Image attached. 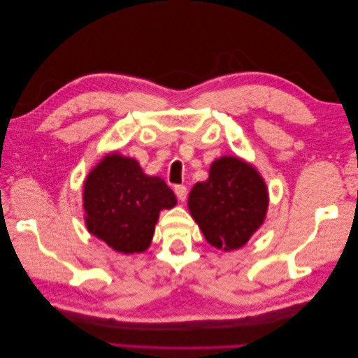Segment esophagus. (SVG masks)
Here are the masks:
<instances>
[{"label":"esophagus","mask_w":358,"mask_h":358,"mask_svg":"<svg viewBox=\"0 0 358 358\" xmlns=\"http://www.w3.org/2000/svg\"><path fill=\"white\" fill-rule=\"evenodd\" d=\"M174 192H176V196L179 198V201L184 203L187 200V195H189V192H187L185 185H176Z\"/></svg>","instance_id":"obj_1"}]
</instances>
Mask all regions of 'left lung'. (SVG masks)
I'll return each instance as SVG.
<instances>
[{"instance_id":"8db88e82","label":"left lung","mask_w":358,"mask_h":358,"mask_svg":"<svg viewBox=\"0 0 358 358\" xmlns=\"http://www.w3.org/2000/svg\"><path fill=\"white\" fill-rule=\"evenodd\" d=\"M268 187L254 165L224 155L213 162L209 178L196 182L189 210L215 249L230 252L248 244L266 217Z\"/></svg>"}]
</instances>
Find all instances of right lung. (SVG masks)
Segmentation results:
<instances>
[{"instance_id": "right-lung-1", "label": "right lung", "mask_w": 358, "mask_h": 358, "mask_svg": "<svg viewBox=\"0 0 358 358\" xmlns=\"http://www.w3.org/2000/svg\"><path fill=\"white\" fill-rule=\"evenodd\" d=\"M82 201L89 233L127 255L149 249L160 210L178 203L165 180L119 152H109L87 174Z\"/></svg>"}]
</instances>
